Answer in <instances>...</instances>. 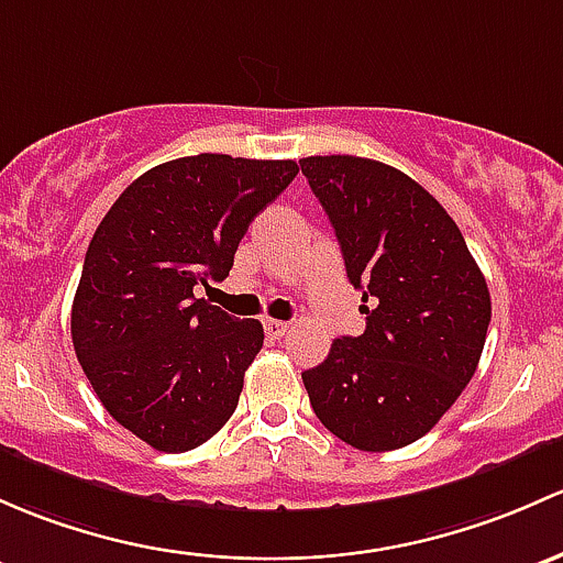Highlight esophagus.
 I'll return each instance as SVG.
<instances>
[{"label": "esophagus", "instance_id": "obj_1", "mask_svg": "<svg viewBox=\"0 0 563 563\" xmlns=\"http://www.w3.org/2000/svg\"><path fill=\"white\" fill-rule=\"evenodd\" d=\"M264 329H266V334L275 336V340H280V336H286V334H288V329H291V323H286V321H275V318H266V321H264Z\"/></svg>", "mask_w": 563, "mask_h": 563}]
</instances>
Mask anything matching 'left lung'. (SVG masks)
Returning <instances> with one entry per match:
<instances>
[{"instance_id":"obj_1","label":"left lung","mask_w":563,"mask_h":563,"mask_svg":"<svg viewBox=\"0 0 563 563\" xmlns=\"http://www.w3.org/2000/svg\"><path fill=\"white\" fill-rule=\"evenodd\" d=\"M327 210L366 329L331 342L301 372L334 437L383 453L421 440L472 380L490 323V294L455 221L423 186L383 162H299Z\"/></svg>"}]
</instances>
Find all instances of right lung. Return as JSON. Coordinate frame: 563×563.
<instances>
[{
	"label": "right lung",
	"instance_id": "obj_1",
	"mask_svg": "<svg viewBox=\"0 0 563 563\" xmlns=\"http://www.w3.org/2000/svg\"><path fill=\"white\" fill-rule=\"evenodd\" d=\"M297 162L199 153L140 175L97 227L73 301V345L104 410L164 453L232 418L262 323L194 297L223 280L253 218Z\"/></svg>",
	"mask_w": 563,
	"mask_h": 563
}]
</instances>
